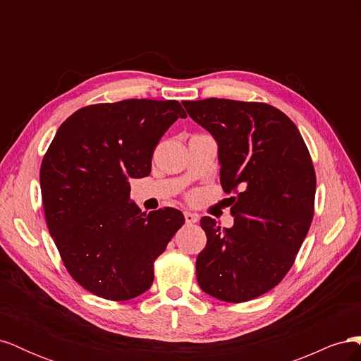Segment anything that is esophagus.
I'll list each match as a JSON object with an SVG mask.
<instances>
[{"instance_id": "34e87169", "label": "esophagus", "mask_w": 361, "mask_h": 361, "mask_svg": "<svg viewBox=\"0 0 361 361\" xmlns=\"http://www.w3.org/2000/svg\"><path fill=\"white\" fill-rule=\"evenodd\" d=\"M183 215H185V223L187 224H194L199 221V215H195L192 212H183Z\"/></svg>"}]
</instances>
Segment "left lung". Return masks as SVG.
<instances>
[{"mask_svg": "<svg viewBox=\"0 0 361 361\" xmlns=\"http://www.w3.org/2000/svg\"><path fill=\"white\" fill-rule=\"evenodd\" d=\"M182 105L215 138L221 187L236 194L231 228L200 220L207 243L195 262L199 286L227 302L257 298L288 274L310 228L316 174L309 149L272 105L216 97Z\"/></svg>", "mask_w": 361, "mask_h": 361, "instance_id": "1", "label": "left lung"}]
</instances>
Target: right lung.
<instances>
[{
    "instance_id": "obj_1",
    "label": "right lung",
    "mask_w": 361,
    "mask_h": 361,
    "mask_svg": "<svg viewBox=\"0 0 361 361\" xmlns=\"http://www.w3.org/2000/svg\"><path fill=\"white\" fill-rule=\"evenodd\" d=\"M187 113L178 101L126 99L84 106L59 128L40 166L49 233L72 279L97 297L146 292L154 264L183 214H149L129 200V179L146 178L161 137Z\"/></svg>"
}]
</instances>
